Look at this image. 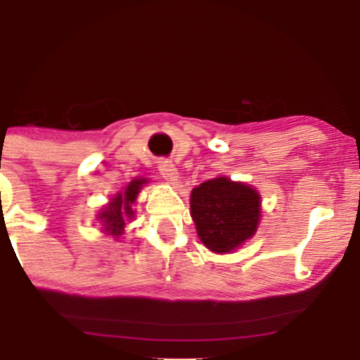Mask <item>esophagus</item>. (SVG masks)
<instances>
[{
  "label": "esophagus",
  "mask_w": 360,
  "mask_h": 360,
  "mask_svg": "<svg viewBox=\"0 0 360 360\" xmlns=\"http://www.w3.org/2000/svg\"><path fill=\"white\" fill-rule=\"evenodd\" d=\"M159 171H160V176H162L166 181H169V183H174V181H177V177H179V174H177V169L171 160H166V159L159 160Z\"/></svg>",
  "instance_id": "1"
}]
</instances>
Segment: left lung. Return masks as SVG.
Returning a JSON list of instances; mask_svg holds the SVG:
<instances>
[{
	"instance_id": "1",
	"label": "left lung",
	"mask_w": 360,
	"mask_h": 360,
	"mask_svg": "<svg viewBox=\"0 0 360 360\" xmlns=\"http://www.w3.org/2000/svg\"><path fill=\"white\" fill-rule=\"evenodd\" d=\"M191 217L206 249L226 254L257 232L260 196L249 184L214 177L191 191Z\"/></svg>"
}]
</instances>
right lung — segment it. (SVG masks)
I'll use <instances>...</instances> for the list:
<instances>
[{
  "label": "right lung",
  "mask_w": 360,
  "mask_h": 360,
  "mask_svg": "<svg viewBox=\"0 0 360 360\" xmlns=\"http://www.w3.org/2000/svg\"><path fill=\"white\" fill-rule=\"evenodd\" d=\"M147 184V179H134L130 184L127 186L125 191L115 194L111 198V201L105 208L101 210L98 218L103 223V232L108 235H113V237L118 238V235L123 233V229H125V220L128 218H134V210H131V205L137 200L140 189L142 186Z\"/></svg>",
  "instance_id": "add662e5"
}]
</instances>
